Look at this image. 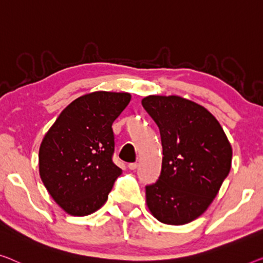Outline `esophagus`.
I'll return each instance as SVG.
<instances>
[{"mask_svg": "<svg viewBox=\"0 0 263 263\" xmlns=\"http://www.w3.org/2000/svg\"><path fill=\"white\" fill-rule=\"evenodd\" d=\"M127 166H128V169H130V170H136L137 167H138V164H137V163H130Z\"/></svg>", "mask_w": 263, "mask_h": 263, "instance_id": "34e87169", "label": "esophagus"}]
</instances>
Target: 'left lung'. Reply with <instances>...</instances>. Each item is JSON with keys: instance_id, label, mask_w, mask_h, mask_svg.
Returning a JSON list of instances; mask_svg holds the SVG:
<instances>
[{"instance_id": "8db88e82", "label": "left lung", "mask_w": 263, "mask_h": 263, "mask_svg": "<svg viewBox=\"0 0 263 263\" xmlns=\"http://www.w3.org/2000/svg\"><path fill=\"white\" fill-rule=\"evenodd\" d=\"M143 107L158 125L160 176L147 185L146 205L165 224L182 226L204 213L232 167L233 148L205 107L179 96H147Z\"/></svg>"}]
</instances>
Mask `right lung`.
Masks as SVG:
<instances>
[{
    "instance_id": "1",
    "label": "right lung",
    "mask_w": 263,
    "mask_h": 263,
    "mask_svg": "<svg viewBox=\"0 0 263 263\" xmlns=\"http://www.w3.org/2000/svg\"><path fill=\"white\" fill-rule=\"evenodd\" d=\"M131 100L126 92L81 96L60 113L39 148V174L65 213L87 216L108 198L121 169L112 162V124Z\"/></svg>"
}]
</instances>
